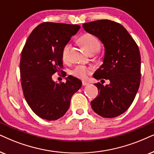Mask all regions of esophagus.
<instances>
[{"label":"esophagus","mask_w":154,"mask_h":154,"mask_svg":"<svg viewBox=\"0 0 154 154\" xmlns=\"http://www.w3.org/2000/svg\"><path fill=\"white\" fill-rule=\"evenodd\" d=\"M89 83L87 82H85V81H82V85L83 86H87V85H89Z\"/></svg>","instance_id":"34e87169"}]
</instances>
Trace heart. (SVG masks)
<instances>
[{"mask_svg": "<svg viewBox=\"0 0 154 154\" xmlns=\"http://www.w3.org/2000/svg\"><path fill=\"white\" fill-rule=\"evenodd\" d=\"M79 41L82 44L85 49L89 54L96 53L100 49V42L99 39L93 34L85 33L82 35L79 39ZM70 44L69 42L66 43L63 47L61 52L62 60L65 63L69 61V50H70ZM91 69L90 67L85 65H77L71 70V74L74 77L79 79H85L91 73Z\"/></svg>", "mask_w": 154, "mask_h": 154, "instance_id": "1", "label": "heart"}]
</instances>
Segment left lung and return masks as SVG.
Wrapping results in <instances>:
<instances>
[{"instance_id": "obj_1", "label": "left lung", "mask_w": 154, "mask_h": 154, "mask_svg": "<svg viewBox=\"0 0 154 154\" xmlns=\"http://www.w3.org/2000/svg\"><path fill=\"white\" fill-rule=\"evenodd\" d=\"M82 26L88 33L100 39L105 48L103 64L94 73V77L110 81L106 86L94 84L100 94L91 102V108L103 117H116L129 109L139 89V47L124 27L114 21L100 20L84 23Z\"/></svg>"}]
</instances>
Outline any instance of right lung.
I'll return each instance as SVG.
<instances>
[{
  "label": "right lung",
  "instance_id": "1",
  "mask_svg": "<svg viewBox=\"0 0 154 154\" xmlns=\"http://www.w3.org/2000/svg\"><path fill=\"white\" fill-rule=\"evenodd\" d=\"M78 25L42 23L32 31L21 52L20 72L23 94L31 109L48 121L64 116L72 95L82 82L68 76L66 82L56 83L52 76L63 72V47L77 33Z\"/></svg>",
  "mask_w": 154,
  "mask_h": 154
}]
</instances>
